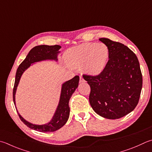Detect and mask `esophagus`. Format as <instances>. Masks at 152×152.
Segmentation results:
<instances>
[{"label":"esophagus","mask_w":152,"mask_h":152,"mask_svg":"<svg viewBox=\"0 0 152 152\" xmlns=\"http://www.w3.org/2000/svg\"><path fill=\"white\" fill-rule=\"evenodd\" d=\"M83 82H85L84 78L82 76H80V77H79V83H83Z\"/></svg>","instance_id":"1"}]
</instances>
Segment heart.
Listing matches in <instances>:
<instances>
[{"instance_id":"b5f03b06","label":"heart","mask_w":152,"mask_h":152,"mask_svg":"<svg viewBox=\"0 0 152 152\" xmlns=\"http://www.w3.org/2000/svg\"><path fill=\"white\" fill-rule=\"evenodd\" d=\"M110 51L103 43H84L68 50L64 54L67 64L75 67H84L90 75H96L104 70Z\"/></svg>"}]
</instances>
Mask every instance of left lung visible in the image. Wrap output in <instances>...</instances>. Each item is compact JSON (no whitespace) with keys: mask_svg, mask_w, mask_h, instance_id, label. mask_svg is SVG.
<instances>
[{"mask_svg":"<svg viewBox=\"0 0 152 152\" xmlns=\"http://www.w3.org/2000/svg\"><path fill=\"white\" fill-rule=\"evenodd\" d=\"M108 46L109 59L97 75H83L90 85L89 102L94 111L108 119H118L131 113L138 104L142 75L138 58L126 45L100 38Z\"/></svg>","mask_w":152,"mask_h":152,"instance_id":"8db88e82","label":"left lung"}]
</instances>
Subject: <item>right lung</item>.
<instances>
[{"instance_id": "1", "label": "right lung", "mask_w": 152, "mask_h": 152, "mask_svg": "<svg viewBox=\"0 0 152 152\" xmlns=\"http://www.w3.org/2000/svg\"><path fill=\"white\" fill-rule=\"evenodd\" d=\"M61 46L59 45H38L33 48L26 56V59L23 61L18 68L17 69L15 82L13 88V101L15 105V94L17 86L18 85L20 79L24 73V71L27 68L30 66L31 64L34 62L42 61L45 59H54L58 60L57 56L59 53V50ZM79 81V77L76 75L73 79L64 83L62 85L61 96L60 101L55 114L51 121L46 124L44 125H36L31 124L22 118L18 111L20 118L24 124L31 129L35 130L42 132H51L59 130L65 124L69 116V101L72 94L75 92L76 88L78 87Z\"/></svg>"}]
</instances>
